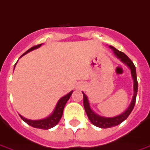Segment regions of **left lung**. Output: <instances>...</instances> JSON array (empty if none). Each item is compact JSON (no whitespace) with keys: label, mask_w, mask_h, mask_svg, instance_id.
Segmentation results:
<instances>
[{"label":"left lung","mask_w":150,"mask_h":150,"mask_svg":"<svg viewBox=\"0 0 150 150\" xmlns=\"http://www.w3.org/2000/svg\"><path fill=\"white\" fill-rule=\"evenodd\" d=\"M109 47H110L111 49H112L115 55L118 58L120 59L122 62H123L124 64H126L129 68L130 71H131L132 78L133 79V91H134V93H133L132 102L130 103L129 106L128 107V109L124 112H122L119 115H116L115 117L107 118L103 117V116L97 115L96 113H95L92 111V109L90 107V104L89 102H88V97L82 92V94H83L84 108H85L86 112L88 115V118L89 119L90 122L94 126L99 128H103V129H106V128H111L113 127V126H118V125H119L121 122H122L125 121L127 119L128 116L130 115V113H131V112H132L135 106L136 96H137V91H138V81H137V78H136V67H135L133 62L130 60L126 54H124L123 52H120V51L117 50L116 48L112 47V46H109Z\"/></svg>","instance_id":"1"}]
</instances>
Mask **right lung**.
Returning <instances> with one entry per match:
<instances>
[{
  "mask_svg": "<svg viewBox=\"0 0 150 150\" xmlns=\"http://www.w3.org/2000/svg\"><path fill=\"white\" fill-rule=\"evenodd\" d=\"M41 45H35L34 46V47H31L30 49L28 50V51H27L24 54H23L21 56L24 55V54H27V53H28L29 52H31L32 50L38 48L39 47H41ZM15 65H14V68H15ZM72 92L73 91H71V92H69V94H67L66 96H63L62 98H61L60 99L58 100L57 105H56L54 112H53L52 114H51L48 117L45 118V119H40V120H31V119H25V118H24L21 115L20 117L21 118V119H22L23 121H24L27 124H28L29 126H32V127L38 128V129H49L55 126L58 123V122L60 121L61 118L62 116L64 105H65L66 103L69 99V98L71 97Z\"/></svg>",
  "mask_w": 150,
  "mask_h": 150,
  "instance_id": "add662e5",
  "label": "right lung"
}]
</instances>
